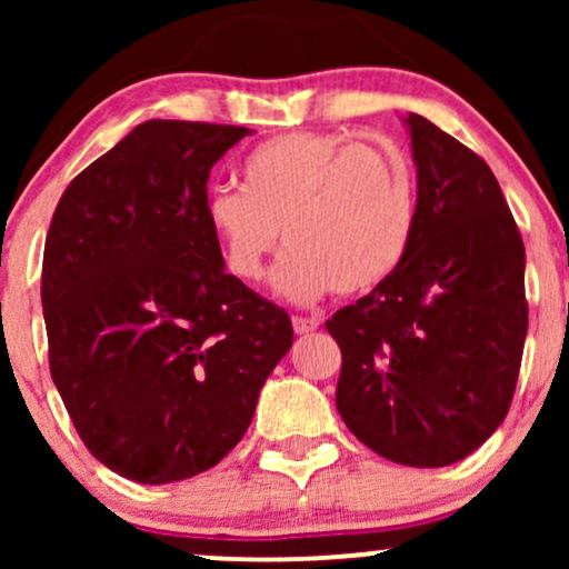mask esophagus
Segmentation results:
<instances>
[{"label": "esophagus", "instance_id": "obj_1", "mask_svg": "<svg viewBox=\"0 0 569 569\" xmlns=\"http://www.w3.org/2000/svg\"><path fill=\"white\" fill-rule=\"evenodd\" d=\"M291 323L297 335H310V331H316L318 326H321V321H318L316 316H293Z\"/></svg>", "mask_w": 569, "mask_h": 569}]
</instances>
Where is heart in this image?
I'll use <instances>...</instances> for the list:
<instances>
[{"mask_svg": "<svg viewBox=\"0 0 569 569\" xmlns=\"http://www.w3.org/2000/svg\"><path fill=\"white\" fill-rule=\"evenodd\" d=\"M415 171L393 143L289 130L240 162V189H213L206 221L238 280L253 283L283 243L276 289L293 302L352 297L385 283L407 257Z\"/></svg>", "mask_w": 569, "mask_h": 569, "instance_id": "1", "label": "heart"}]
</instances>
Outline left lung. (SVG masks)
I'll use <instances>...</instances> for the list:
<instances>
[{"label": "left lung", "mask_w": 569, "mask_h": 569, "mask_svg": "<svg viewBox=\"0 0 569 569\" xmlns=\"http://www.w3.org/2000/svg\"><path fill=\"white\" fill-rule=\"evenodd\" d=\"M417 219L385 283L326 321L342 350L337 409L401 466L462 460L506 420L527 337L525 243L479 154L407 117Z\"/></svg>", "instance_id": "1"}]
</instances>
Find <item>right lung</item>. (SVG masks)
I'll use <instances>...</instances> for the list:
<instances>
[{
    "label": "right lung",
    "instance_id": "obj_1",
    "mask_svg": "<svg viewBox=\"0 0 569 569\" xmlns=\"http://www.w3.org/2000/svg\"><path fill=\"white\" fill-rule=\"evenodd\" d=\"M248 128L147 120L58 200L42 259L50 375L96 460L139 485L213 468L293 342L224 272L208 173Z\"/></svg>",
    "mask_w": 569,
    "mask_h": 569
}]
</instances>
